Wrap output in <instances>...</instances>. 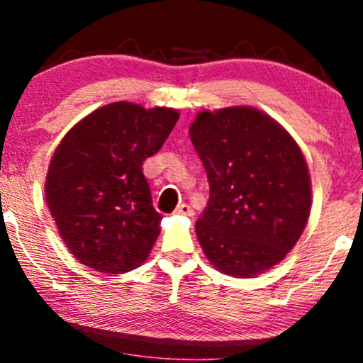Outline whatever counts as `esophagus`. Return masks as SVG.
I'll return each mask as SVG.
<instances>
[{"label": "esophagus", "instance_id": "esophagus-1", "mask_svg": "<svg viewBox=\"0 0 363 363\" xmlns=\"http://www.w3.org/2000/svg\"><path fill=\"white\" fill-rule=\"evenodd\" d=\"M176 213H177V215L193 216V215H194V210H193V208H191L189 205H187V203H182V205H179V206L176 208Z\"/></svg>", "mask_w": 363, "mask_h": 363}]
</instances>
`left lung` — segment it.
<instances>
[{
	"mask_svg": "<svg viewBox=\"0 0 363 363\" xmlns=\"http://www.w3.org/2000/svg\"><path fill=\"white\" fill-rule=\"evenodd\" d=\"M189 136L210 184V201L196 222L203 252L239 278L278 264L311 213V177L298 145L254 107L199 112Z\"/></svg>",
	"mask_w": 363,
	"mask_h": 363,
	"instance_id": "obj_1",
	"label": "left lung"
}]
</instances>
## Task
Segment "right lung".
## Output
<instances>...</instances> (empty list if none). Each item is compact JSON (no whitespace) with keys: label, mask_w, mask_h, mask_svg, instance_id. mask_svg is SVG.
I'll use <instances>...</instances> for the list:
<instances>
[{"label":"right lung","mask_w":363,"mask_h":363,"mask_svg":"<svg viewBox=\"0 0 363 363\" xmlns=\"http://www.w3.org/2000/svg\"><path fill=\"white\" fill-rule=\"evenodd\" d=\"M179 119L167 107L112 102L66 133L51 158L45 201L78 262L101 273L131 272L160 234L143 162Z\"/></svg>","instance_id":"add662e5"}]
</instances>
